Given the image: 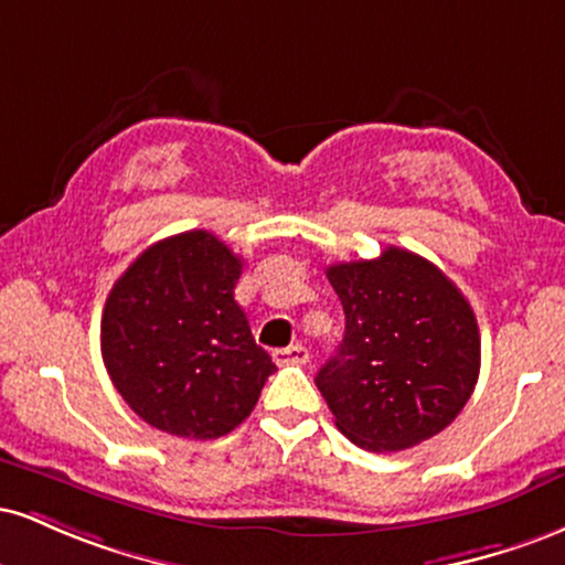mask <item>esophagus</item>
<instances>
[{"instance_id":"obj_1","label":"esophagus","mask_w":565,"mask_h":565,"mask_svg":"<svg viewBox=\"0 0 565 565\" xmlns=\"http://www.w3.org/2000/svg\"><path fill=\"white\" fill-rule=\"evenodd\" d=\"M274 361L278 366H302L310 361V353L308 348L302 345H289V348L274 350Z\"/></svg>"}]
</instances>
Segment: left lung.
<instances>
[{"instance_id":"8db88e82","label":"left lung","mask_w":565,"mask_h":565,"mask_svg":"<svg viewBox=\"0 0 565 565\" xmlns=\"http://www.w3.org/2000/svg\"><path fill=\"white\" fill-rule=\"evenodd\" d=\"M327 278L345 310V337L316 385L337 430L366 451H401L438 436L481 372V334L462 291L398 246L377 260L329 265Z\"/></svg>"}]
</instances>
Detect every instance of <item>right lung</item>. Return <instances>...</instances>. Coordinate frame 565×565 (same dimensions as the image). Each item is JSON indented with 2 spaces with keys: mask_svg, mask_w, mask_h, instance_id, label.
Instances as JSON below:
<instances>
[{
  "mask_svg": "<svg viewBox=\"0 0 565 565\" xmlns=\"http://www.w3.org/2000/svg\"><path fill=\"white\" fill-rule=\"evenodd\" d=\"M242 257L210 231L161 238L121 274L100 321L103 364L161 433L212 440L238 427L276 372L233 300Z\"/></svg>",
  "mask_w": 565,
  "mask_h": 565,
  "instance_id": "right-lung-1",
  "label": "right lung"
}]
</instances>
